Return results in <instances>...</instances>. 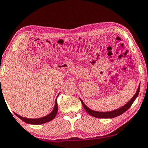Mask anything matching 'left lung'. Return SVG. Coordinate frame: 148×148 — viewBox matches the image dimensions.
<instances>
[{
	"instance_id": "8db88e82",
	"label": "left lung",
	"mask_w": 148,
	"mask_h": 148,
	"mask_svg": "<svg viewBox=\"0 0 148 148\" xmlns=\"http://www.w3.org/2000/svg\"><path fill=\"white\" fill-rule=\"evenodd\" d=\"M140 85H139V86L138 88V90L136 92V94L134 95V96L131 98V99L129 101L125 104L123 107H121V108H119L118 109L112 110V111H110V112H97V111H94L93 110H91L90 108L86 106V105L84 104L83 101L80 99L82 103V105L84 108V109L86 110V112L89 114L90 115H91L94 117L95 118H115L116 116H118L121 114H122L123 113H124L125 111L127 110L129 108L131 107L132 104H133V102L134 101V100L136 99V97H138V94H139V91H140Z\"/></svg>"
}]
</instances>
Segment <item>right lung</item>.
Masks as SVG:
<instances>
[{"mask_svg":"<svg viewBox=\"0 0 148 148\" xmlns=\"http://www.w3.org/2000/svg\"><path fill=\"white\" fill-rule=\"evenodd\" d=\"M57 112H58V104H57L56 99L55 105H54L53 111H52L49 114L45 116V117L38 118V119H29V118H23L22 116H20L19 115L17 114L15 112L14 114L17 116L18 118H20L21 120H22L23 121H25V123H27L28 124H33V125H40V124L45 123L46 122H48L49 121H51L52 120H53L57 114Z\"/></svg>","mask_w":148,"mask_h":148,"instance_id":"add662e5","label":"right lung"}]
</instances>
